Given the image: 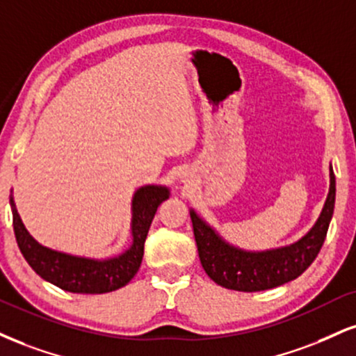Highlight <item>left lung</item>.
I'll use <instances>...</instances> for the list:
<instances>
[{
    "label": "left lung",
    "instance_id": "1",
    "mask_svg": "<svg viewBox=\"0 0 356 356\" xmlns=\"http://www.w3.org/2000/svg\"><path fill=\"white\" fill-rule=\"evenodd\" d=\"M335 174L330 165V191L323 211L310 232L289 247L265 252H245L229 245L194 211H191L199 259L205 273L224 289L262 292L295 280L318 255L335 209Z\"/></svg>",
    "mask_w": 356,
    "mask_h": 356
}]
</instances>
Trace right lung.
Masks as SVG:
<instances>
[{"label": "right lung", "mask_w": 356, "mask_h": 356, "mask_svg": "<svg viewBox=\"0 0 356 356\" xmlns=\"http://www.w3.org/2000/svg\"><path fill=\"white\" fill-rule=\"evenodd\" d=\"M169 199V189L161 186L140 187L132 199V245L124 254L108 260L84 259L51 250L38 243L24 229L13 197V229L26 262L41 278L72 293H108L121 289L139 270L144 242L157 207Z\"/></svg>", "instance_id": "1"}]
</instances>
